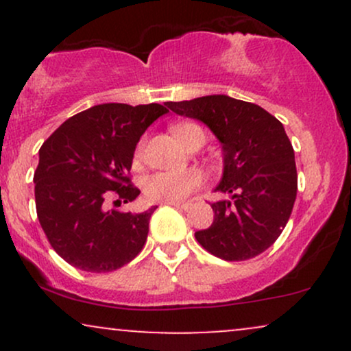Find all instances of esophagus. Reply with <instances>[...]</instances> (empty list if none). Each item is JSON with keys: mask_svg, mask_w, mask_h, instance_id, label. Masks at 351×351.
Segmentation results:
<instances>
[{"mask_svg": "<svg viewBox=\"0 0 351 351\" xmlns=\"http://www.w3.org/2000/svg\"><path fill=\"white\" fill-rule=\"evenodd\" d=\"M165 204H170V206H175L176 209H183V211H188V209L191 208V204L189 203H165Z\"/></svg>", "mask_w": 351, "mask_h": 351, "instance_id": "1", "label": "esophagus"}]
</instances>
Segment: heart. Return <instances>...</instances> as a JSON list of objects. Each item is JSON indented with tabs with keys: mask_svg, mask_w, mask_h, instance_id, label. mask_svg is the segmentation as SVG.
<instances>
[{
	"mask_svg": "<svg viewBox=\"0 0 351 351\" xmlns=\"http://www.w3.org/2000/svg\"><path fill=\"white\" fill-rule=\"evenodd\" d=\"M193 130H201V128L195 123H178L171 128L173 135L181 145L186 143ZM142 155L143 143H140L135 150V162H138ZM201 184H203L201 173L195 168H189V170L153 173L143 180L142 189L145 199L150 203H180L186 199L193 191H196Z\"/></svg>",
	"mask_w": 351,
	"mask_h": 351,
	"instance_id": "heart-1",
	"label": "heart"
}]
</instances>
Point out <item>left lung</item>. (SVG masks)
Listing matches in <instances>:
<instances>
[{
    "label": "left lung",
    "mask_w": 351,
    "mask_h": 351,
    "mask_svg": "<svg viewBox=\"0 0 351 351\" xmlns=\"http://www.w3.org/2000/svg\"><path fill=\"white\" fill-rule=\"evenodd\" d=\"M175 114L203 122L223 145V178L211 203L215 219L196 241L224 261H247L269 249L291 217L297 196L293 148L276 117L228 95L168 102Z\"/></svg>",
    "instance_id": "obj_1"
}]
</instances>
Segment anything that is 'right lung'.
Returning <instances> with one entry per match:
<instances>
[{"label": "right lung", "instance_id": "add662e5", "mask_svg": "<svg viewBox=\"0 0 351 351\" xmlns=\"http://www.w3.org/2000/svg\"><path fill=\"white\" fill-rule=\"evenodd\" d=\"M168 112L160 104H100L67 119L39 150L34 198L47 241L66 263L86 272H112L142 251L156 206L106 209L140 195L130 173L140 136Z\"/></svg>", "mask_w": 351, "mask_h": 351}]
</instances>
